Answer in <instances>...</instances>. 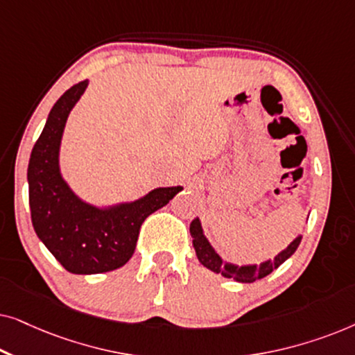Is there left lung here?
I'll use <instances>...</instances> for the list:
<instances>
[{"instance_id":"1","label":"left lung","mask_w":355,"mask_h":355,"mask_svg":"<svg viewBox=\"0 0 355 355\" xmlns=\"http://www.w3.org/2000/svg\"><path fill=\"white\" fill-rule=\"evenodd\" d=\"M191 236L193 237L192 244H193V249H196L197 259L200 260V263L203 266H207L208 270L215 271V273L223 275L225 278H232L239 281V283H254L257 279L265 278L266 275H270L271 271L278 268L281 263H284V261L294 254L295 249H297L300 244V239H302V236L295 237V239L288 245V249H284L281 254L276 255L273 260L263 261V263L260 265L237 266L231 263H223L221 257L213 250L210 242H208L207 237L203 236L198 218H196V220L191 223Z\"/></svg>"}]
</instances>
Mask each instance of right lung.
<instances>
[{
	"mask_svg": "<svg viewBox=\"0 0 355 355\" xmlns=\"http://www.w3.org/2000/svg\"><path fill=\"white\" fill-rule=\"evenodd\" d=\"M89 80L72 85L56 101L28 162V205L37 236L55 259L74 275L105 273L132 257L145 218L166 205L179 191L159 187L132 203L96 208L74 196L60 173V145L66 119Z\"/></svg>",
	"mask_w": 355,
	"mask_h": 355,
	"instance_id": "add662e5",
	"label": "right lung"
}]
</instances>
